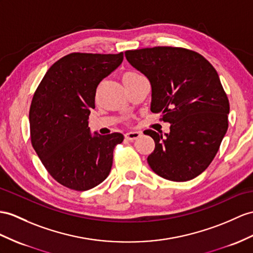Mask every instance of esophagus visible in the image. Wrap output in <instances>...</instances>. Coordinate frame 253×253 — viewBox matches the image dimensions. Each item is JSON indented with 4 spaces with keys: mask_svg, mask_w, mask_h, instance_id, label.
<instances>
[{
    "mask_svg": "<svg viewBox=\"0 0 253 253\" xmlns=\"http://www.w3.org/2000/svg\"><path fill=\"white\" fill-rule=\"evenodd\" d=\"M141 133L138 131H131V132H127L126 133V138L128 140H134V139H137L138 137H140Z\"/></svg>",
    "mask_w": 253,
    "mask_h": 253,
    "instance_id": "obj_1",
    "label": "esophagus"
}]
</instances>
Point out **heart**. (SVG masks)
<instances>
[{"mask_svg": "<svg viewBox=\"0 0 253 253\" xmlns=\"http://www.w3.org/2000/svg\"><path fill=\"white\" fill-rule=\"evenodd\" d=\"M138 76H141L139 73L135 72V71H128V72H126V73L123 74V76H122V80H123V82H126V80H127V79L135 78V77H138Z\"/></svg>", "mask_w": 253, "mask_h": 253, "instance_id": "obj_1", "label": "heart"}]
</instances>
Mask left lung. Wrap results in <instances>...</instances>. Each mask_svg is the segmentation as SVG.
<instances>
[{
    "label": "left lung",
    "mask_w": 253,
    "mask_h": 253,
    "mask_svg": "<svg viewBox=\"0 0 253 253\" xmlns=\"http://www.w3.org/2000/svg\"><path fill=\"white\" fill-rule=\"evenodd\" d=\"M149 79L151 112L169 122V133L146 130L155 140L147 161L156 174L188 181L217 155L229 126L230 103L217 71L202 54L181 47L159 46L125 52Z\"/></svg>",
    "instance_id": "left-lung-1"
}]
</instances>
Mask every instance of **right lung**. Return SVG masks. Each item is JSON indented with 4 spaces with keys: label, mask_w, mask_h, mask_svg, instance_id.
Here are the masks:
<instances>
[{
    "label": "right lung",
    "mask_w": 253,
    "mask_h": 253,
    "mask_svg": "<svg viewBox=\"0 0 253 253\" xmlns=\"http://www.w3.org/2000/svg\"><path fill=\"white\" fill-rule=\"evenodd\" d=\"M123 61L117 54L73 52L53 63L31 102V143L55 181L75 191L96 187L112 169L123 135L92 136L88 119L103 78Z\"/></svg>",
    "instance_id": "1"
}]
</instances>
